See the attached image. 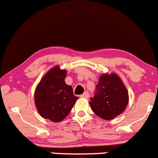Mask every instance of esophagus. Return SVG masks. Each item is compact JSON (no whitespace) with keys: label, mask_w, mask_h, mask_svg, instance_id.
Instances as JSON below:
<instances>
[{"label":"esophagus","mask_w":158,"mask_h":158,"mask_svg":"<svg viewBox=\"0 0 158 158\" xmlns=\"http://www.w3.org/2000/svg\"><path fill=\"white\" fill-rule=\"evenodd\" d=\"M89 93L88 92H85V93H84L83 94H82L80 96L81 98H85V99H87V98H89Z\"/></svg>","instance_id":"34e87169"}]
</instances>
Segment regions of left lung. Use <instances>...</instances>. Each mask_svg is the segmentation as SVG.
<instances>
[{"label":"left lung","instance_id":"8db88e82","mask_svg":"<svg viewBox=\"0 0 158 158\" xmlns=\"http://www.w3.org/2000/svg\"><path fill=\"white\" fill-rule=\"evenodd\" d=\"M128 101L129 96L124 84L117 75L112 73L99 77L89 105L97 116L110 120L124 111Z\"/></svg>","mask_w":158,"mask_h":158}]
</instances>
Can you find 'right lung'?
I'll return each mask as SVG.
<instances>
[{
    "instance_id": "add662e5",
    "label": "right lung",
    "mask_w": 158,
    "mask_h": 158,
    "mask_svg": "<svg viewBox=\"0 0 158 158\" xmlns=\"http://www.w3.org/2000/svg\"><path fill=\"white\" fill-rule=\"evenodd\" d=\"M66 70L59 66L45 75L35 92V102L43 118L60 122L69 115L79 97L75 96L71 85L65 82Z\"/></svg>"
}]
</instances>
